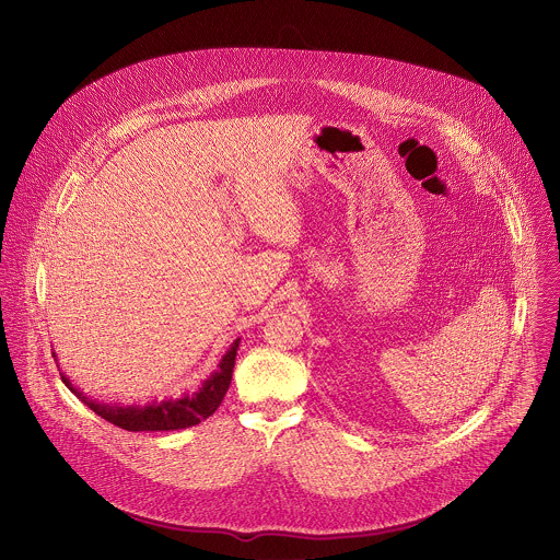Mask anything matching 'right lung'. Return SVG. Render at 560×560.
<instances>
[{"label": "right lung", "mask_w": 560, "mask_h": 560, "mask_svg": "<svg viewBox=\"0 0 560 560\" xmlns=\"http://www.w3.org/2000/svg\"><path fill=\"white\" fill-rule=\"evenodd\" d=\"M238 341L236 339L230 350L223 354V359L219 361V368L210 373V377L203 380V384L199 386V390L183 395L178 399H163V401H150L145 406H121V404H102L95 401L91 397H86L82 390H78L69 377L65 373L62 382L69 386V390L84 401L93 412H97L102 419L130 430V432H159V430H183L197 425L199 421H203L206 417H210L228 386L232 380V370H234V359H236V350H238Z\"/></svg>", "instance_id": "1"}]
</instances>
